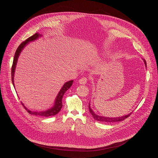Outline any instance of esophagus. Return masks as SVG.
I'll return each instance as SVG.
<instances>
[{"mask_svg":"<svg viewBox=\"0 0 158 158\" xmlns=\"http://www.w3.org/2000/svg\"><path fill=\"white\" fill-rule=\"evenodd\" d=\"M87 79L86 77H82L79 80V83L80 84H85L87 83Z\"/></svg>","mask_w":158,"mask_h":158,"instance_id":"1","label":"esophagus"}]
</instances>
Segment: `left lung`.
<instances>
[{
    "label": "left lung",
    "mask_w": 158,
    "mask_h": 158,
    "mask_svg": "<svg viewBox=\"0 0 158 158\" xmlns=\"http://www.w3.org/2000/svg\"><path fill=\"white\" fill-rule=\"evenodd\" d=\"M143 61L144 62L145 66L146 67V62L145 60V59H143ZM89 112L91 114V115L93 116V118L98 121H101V122H106V123H115V122H120L122 121L124 119H126L127 118H128L131 114V112L129 114H128L127 115H125V116H123L121 117H116V118H109V117H104V116H99L98 114H96L95 112L92 110L91 106H90V102L89 104Z\"/></svg>",
    "instance_id": "left-lung-1"
}]
</instances>
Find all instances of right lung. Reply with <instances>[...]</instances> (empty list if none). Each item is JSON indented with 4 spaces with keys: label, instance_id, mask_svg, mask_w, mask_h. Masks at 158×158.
<instances>
[{
    "label": "right lung",
    "instance_id": "right-lung-1",
    "mask_svg": "<svg viewBox=\"0 0 158 158\" xmlns=\"http://www.w3.org/2000/svg\"><path fill=\"white\" fill-rule=\"evenodd\" d=\"M42 35L39 34V33H35V34H34L33 35H32L31 37H29L27 39H26L24 42H22L20 46L18 47L17 49L15 51V55H14V60H13V64H12V71H11V74H12V84L14 85V87H15L14 85V74H15V68H16V65H17V62L18 60V58L21 53V52L22 51L25 47L27 46V45L29 43L31 42L32 41H34L37 39H38L39 37H42ZM73 80L69 81L66 82L63 86L62 87V88L60 89V91L59 92L55 101H54V104L53 105V106L46 110L44 111H40V112H37V111H32L30 110L29 109H28L25 106L24 104L22 103V104L24 106V108L28 111V112L31 114H34L35 116H44V117H49V116H55L56 114H58V112L60 110L62 107V99L63 98V96L64 94V93L68 90L72 85L73 82Z\"/></svg>",
    "mask_w": 158,
    "mask_h": 158
}]
</instances>
